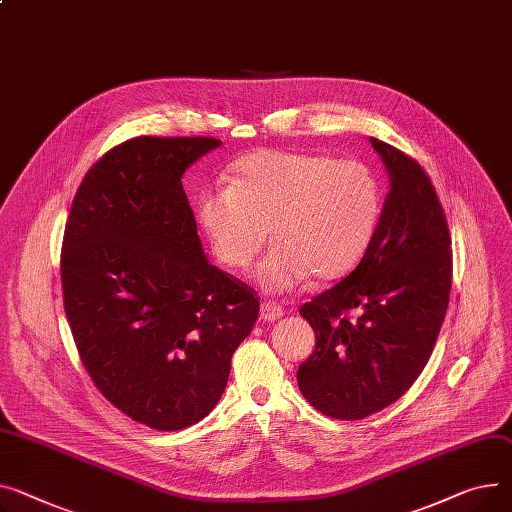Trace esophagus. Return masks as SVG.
I'll return each instance as SVG.
<instances>
[{"instance_id":"obj_1","label":"esophagus","mask_w":512,"mask_h":512,"mask_svg":"<svg viewBox=\"0 0 512 512\" xmlns=\"http://www.w3.org/2000/svg\"><path fill=\"white\" fill-rule=\"evenodd\" d=\"M282 317H284V309H282L280 302L269 300V302L261 304V319L263 321H278Z\"/></svg>"}]
</instances>
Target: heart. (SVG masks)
<instances>
[{
  "label": "heart",
  "mask_w": 512,
  "mask_h": 512,
  "mask_svg": "<svg viewBox=\"0 0 512 512\" xmlns=\"http://www.w3.org/2000/svg\"><path fill=\"white\" fill-rule=\"evenodd\" d=\"M383 195L377 175L358 160L261 150L238 162L228 187L197 197V218L216 257L245 269L271 238L276 245L255 278L286 292L313 274L339 280L364 259L377 234Z\"/></svg>",
  "instance_id": "obj_1"
}]
</instances>
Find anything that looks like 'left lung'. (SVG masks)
Listing matches in <instances>:
<instances>
[{"label":"left lung","instance_id":"8db88e82","mask_svg":"<svg viewBox=\"0 0 512 512\" xmlns=\"http://www.w3.org/2000/svg\"><path fill=\"white\" fill-rule=\"evenodd\" d=\"M391 189L372 245L342 282L300 306L315 350L298 387L315 410L362 420L414 385L445 321L453 251L445 210L426 170L377 138Z\"/></svg>","mask_w":512,"mask_h":512}]
</instances>
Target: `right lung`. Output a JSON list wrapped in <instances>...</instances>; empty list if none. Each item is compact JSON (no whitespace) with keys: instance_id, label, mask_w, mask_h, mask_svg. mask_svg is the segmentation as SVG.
Here are the masks:
<instances>
[{"instance_id":"right-lung-1","label":"right lung","mask_w":512,"mask_h":512,"mask_svg":"<svg viewBox=\"0 0 512 512\" xmlns=\"http://www.w3.org/2000/svg\"><path fill=\"white\" fill-rule=\"evenodd\" d=\"M216 138L140 135L82 179L61 247L63 306L96 389L154 430H181L220 401L255 290L206 259L181 177Z\"/></svg>"}]
</instances>
